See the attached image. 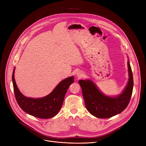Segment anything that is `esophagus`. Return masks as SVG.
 Returning a JSON list of instances; mask_svg holds the SVG:
<instances>
[{
    "mask_svg": "<svg viewBox=\"0 0 146 146\" xmlns=\"http://www.w3.org/2000/svg\"><path fill=\"white\" fill-rule=\"evenodd\" d=\"M83 75H84V74H83V73L82 71H79L78 72H77V73H76V76H77V77L78 78H82L83 76Z\"/></svg>",
    "mask_w": 146,
    "mask_h": 146,
    "instance_id": "1",
    "label": "esophagus"
}]
</instances>
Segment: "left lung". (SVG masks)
<instances>
[{"label": "left lung", "instance_id": "1", "mask_svg": "<svg viewBox=\"0 0 146 146\" xmlns=\"http://www.w3.org/2000/svg\"><path fill=\"white\" fill-rule=\"evenodd\" d=\"M129 80L122 93L116 97L103 94L95 84L90 80H80L79 83L88 111L99 118H108L120 113L128 106L133 89V76L129 61H128Z\"/></svg>", "mask_w": 146, "mask_h": 146}]
</instances>
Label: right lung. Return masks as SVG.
I'll return each instance as SVG.
<instances>
[{"label": "right lung", "instance_id": "right-lung-1", "mask_svg": "<svg viewBox=\"0 0 146 146\" xmlns=\"http://www.w3.org/2000/svg\"><path fill=\"white\" fill-rule=\"evenodd\" d=\"M15 68L12 73V82L15 96L21 108L31 115L43 119L54 117L62 106L67 90L74 82V77L67 78L61 81L51 92L43 98H31L23 95L15 82Z\"/></svg>", "mask_w": 146, "mask_h": 146}]
</instances>
